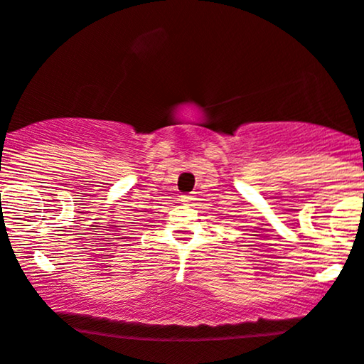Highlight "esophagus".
<instances>
[{"instance_id": "1", "label": "esophagus", "mask_w": 364, "mask_h": 364, "mask_svg": "<svg viewBox=\"0 0 364 364\" xmlns=\"http://www.w3.org/2000/svg\"><path fill=\"white\" fill-rule=\"evenodd\" d=\"M193 200H195V198H193L191 195H183V196H181V201H183V203H191Z\"/></svg>"}]
</instances>
